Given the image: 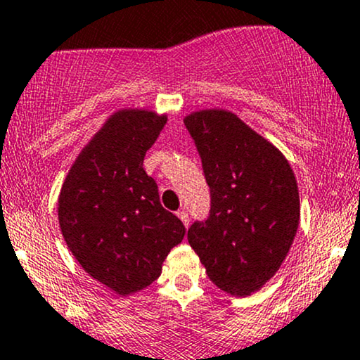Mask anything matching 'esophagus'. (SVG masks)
I'll return each instance as SVG.
<instances>
[{
    "mask_svg": "<svg viewBox=\"0 0 360 360\" xmlns=\"http://www.w3.org/2000/svg\"><path fill=\"white\" fill-rule=\"evenodd\" d=\"M177 217H179L181 222H183L188 227V225H189V213L186 210H179V212H177Z\"/></svg>",
    "mask_w": 360,
    "mask_h": 360,
    "instance_id": "obj_1",
    "label": "esophagus"
}]
</instances>
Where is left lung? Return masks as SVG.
Masks as SVG:
<instances>
[{
	"label": "left lung",
	"mask_w": 360,
	"mask_h": 360,
	"mask_svg": "<svg viewBox=\"0 0 360 360\" xmlns=\"http://www.w3.org/2000/svg\"><path fill=\"white\" fill-rule=\"evenodd\" d=\"M210 188V212L188 243L219 289L250 295L285 259L299 227V191L289 162L227 110L184 120Z\"/></svg>",
	"instance_id": "obj_1"
}]
</instances>
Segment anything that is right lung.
Segmentation results:
<instances>
[{
  "label": "right lung",
  "instance_id": "right-lung-1",
  "mask_svg": "<svg viewBox=\"0 0 360 360\" xmlns=\"http://www.w3.org/2000/svg\"><path fill=\"white\" fill-rule=\"evenodd\" d=\"M165 122L150 110L110 116L75 160L59 195V227L70 251L86 274L121 295L155 282L186 234L143 169Z\"/></svg>",
  "mask_w": 360,
  "mask_h": 360
}]
</instances>
